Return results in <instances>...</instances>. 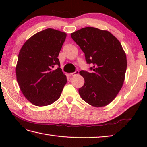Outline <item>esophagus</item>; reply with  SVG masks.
Wrapping results in <instances>:
<instances>
[{
    "instance_id": "esophagus-1",
    "label": "esophagus",
    "mask_w": 147,
    "mask_h": 147,
    "mask_svg": "<svg viewBox=\"0 0 147 147\" xmlns=\"http://www.w3.org/2000/svg\"><path fill=\"white\" fill-rule=\"evenodd\" d=\"M78 73H79V71L76 70L75 72H74V73H70V75H71V76H76V75H78Z\"/></svg>"
}]
</instances>
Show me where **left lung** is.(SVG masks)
Instances as JSON below:
<instances>
[{
    "mask_svg": "<svg viewBox=\"0 0 147 147\" xmlns=\"http://www.w3.org/2000/svg\"><path fill=\"white\" fill-rule=\"evenodd\" d=\"M85 53L92 73L81 71L85 79L79 89L84 101L101 107L114 100L124 82L127 67L126 53L120 42L111 33L94 27H85L71 34Z\"/></svg>",
    "mask_w": 147,
    "mask_h": 147,
    "instance_id": "left-lung-1",
    "label": "left lung"
}]
</instances>
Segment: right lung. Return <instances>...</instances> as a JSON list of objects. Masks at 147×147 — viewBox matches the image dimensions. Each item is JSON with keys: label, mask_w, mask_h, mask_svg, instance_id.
<instances>
[{"label": "right lung", "mask_w": 147, "mask_h": 147, "mask_svg": "<svg viewBox=\"0 0 147 147\" xmlns=\"http://www.w3.org/2000/svg\"><path fill=\"white\" fill-rule=\"evenodd\" d=\"M66 33L47 28L26 40L18 55L16 67L17 82L23 95L36 106H46L60 97L66 76L57 58Z\"/></svg>", "instance_id": "obj_1"}]
</instances>
